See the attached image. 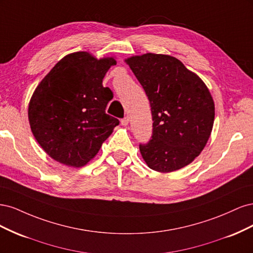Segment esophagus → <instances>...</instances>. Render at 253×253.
<instances>
[{
	"mask_svg": "<svg viewBox=\"0 0 253 253\" xmlns=\"http://www.w3.org/2000/svg\"><path fill=\"white\" fill-rule=\"evenodd\" d=\"M128 121H129L128 117H125L124 119L121 120V125H122V126H127V125H128Z\"/></svg>",
	"mask_w": 253,
	"mask_h": 253,
	"instance_id": "1",
	"label": "esophagus"
}]
</instances>
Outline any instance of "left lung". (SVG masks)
<instances>
[{"instance_id": "obj_1", "label": "left lung", "mask_w": 253, "mask_h": 253, "mask_svg": "<svg viewBox=\"0 0 253 253\" xmlns=\"http://www.w3.org/2000/svg\"><path fill=\"white\" fill-rule=\"evenodd\" d=\"M125 61L151 105L152 139L139 144L145 164L162 173L188 166L201 154L212 132L215 108L208 87L169 55L148 52Z\"/></svg>"}]
</instances>
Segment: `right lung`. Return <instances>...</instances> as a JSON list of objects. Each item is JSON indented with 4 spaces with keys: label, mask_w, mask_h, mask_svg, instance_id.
Returning <instances> with one entry per match:
<instances>
[{
    "label": "right lung",
    "mask_w": 253,
    "mask_h": 253,
    "mask_svg": "<svg viewBox=\"0 0 253 253\" xmlns=\"http://www.w3.org/2000/svg\"><path fill=\"white\" fill-rule=\"evenodd\" d=\"M114 57L95 58L87 51L61 59L39 83L28 104L36 140L56 162L85 166L100 150L119 120L105 113L113 93L102 80Z\"/></svg>",
    "instance_id": "add662e5"
}]
</instances>
